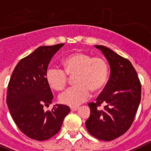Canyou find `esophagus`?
Instances as JSON below:
<instances>
[{
    "mask_svg": "<svg viewBox=\"0 0 151 151\" xmlns=\"http://www.w3.org/2000/svg\"><path fill=\"white\" fill-rule=\"evenodd\" d=\"M78 109H79V107H70V110H71L72 111H76V110H78Z\"/></svg>",
    "mask_w": 151,
    "mask_h": 151,
    "instance_id": "1",
    "label": "esophagus"
}]
</instances>
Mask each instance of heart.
I'll list each match as a JSON object with an SVG mask.
<instances>
[{
    "label": "heart",
    "instance_id": "obj_1",
    "mask_svg": "<svg viewBox=\"0 0 151 151\" xmlns=\"http://www.w3.org/2000/svg\"><path fill=\"white\" fill-rule=\"evenodd\" d=\"M64 70L50 66L46 70L45 78L49 87L61 91L69 82V77H74L76 85L59 96V101L65 105L75 107L87 100L90 90L99 92L107 83L109 66L101 57H93L85 52H76L62 59Z\"/></svg>",
    "mask_w": 151,
    "mask_h": 151
}]
</instances>
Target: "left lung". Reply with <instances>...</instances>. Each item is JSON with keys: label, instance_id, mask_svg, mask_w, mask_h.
<instances>
[{"label": "left lung", "instance_id": "1", "mask_svg": "<svg viewBox=\"0 0 151 151\" xmlns=\"http://www.w3.org/2000/svg\"><path fill=\"white\" fill-rule=\"evenodd\" d=\"M96 47L109 61L110 76L96 102L88 104L90 116L85 124L95 138L111 141L125 133L134 121L141 101L142 85L128 59L104 46ZM102 104L105 106L101 110L99 107Z\"/></svg>", "mask_w": 151, "mask_h": 151}]
</instances>
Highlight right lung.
Returning a JSON list of instances; mask_svg holds the SVG:
<instances>
[{
    "label": "right lung",
    "instance_id": "add662e5",
    "mask_svg": "<svg viewBox=\"0 0 151 151\" xmlns=\"http://www.w3.org/2000/svg\"><path fill=\"white\" fill-rule=\"evenodd\" d=\"M64 44L37 48L15 66L7 87L6 103L14 122L29 138L44 141L61 129L69 107L56 104L44 111L52 102V93L45 78L50 60Z\"/></svg>",
    "mask_w": 151,
    "mask_h": 151
}]
</instances>
